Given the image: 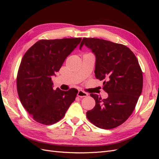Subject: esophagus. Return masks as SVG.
<instances>
[{
    "instance_id": "34e87169",
    "label": "esophagus",
    "mask_w": 159,
    "mask_h": 159,
    "mask_svg": "<svg viewBox=\"0 0 159 159\" xmlns=\"http://www.w3.org/2000/svg\"><path fill=\"white\" fill-rule=\"evenodd\" d=\"M88 95V94L87 93H85V92H84V91H81V90H79L78 93V97H80V98L87 97Z\"/></svg>"
}]
</instances>
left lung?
<instances>
[{"label": "left lung", "mask_w": 159, "mask_h": 159, "mask_svg": "<svg viewBox=\"0 0 159 159\" xmlns=\"http://www.w3.org/2000/svg\"><path fill=\"white\" fill-rule=\"evenodd\" d=\"M85 45L95 56V78L104 80L103 90L108 93L95 101L93 109L86 116L94 125L110 129L119 126L129 117L143 89V72L133 52L129 48L99 38H84L80 49Z\"/></svg>", "instance_id": "8db88e82"}]
</instances>
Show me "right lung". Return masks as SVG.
<instances>
[{
	"label": "right lung",
	"instance_id": "add662e5",
	"mask_svg": "<svg viewBox=\"0 0 159 159\" xmlns=\"http://www.w3.org/2000/svg\"><path fill=\"white\" fill-rule=\"evenodd\" d=\"M81 40H40L24 55L17 74V91L22 106L36 121L48 125L57 123L74 102L78 90H54L52 76Z\"/></svg>",
	"mask_w": 159,
	"mask_h": 159
}]
</instances>
